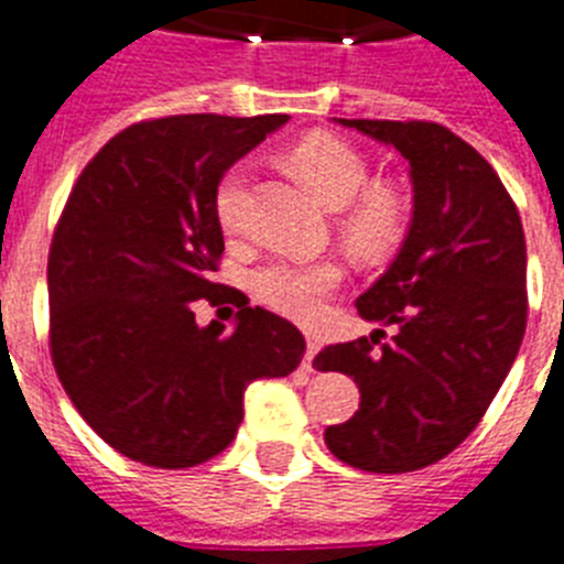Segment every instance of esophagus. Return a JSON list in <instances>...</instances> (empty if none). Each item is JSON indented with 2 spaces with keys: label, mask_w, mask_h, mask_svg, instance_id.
<instances>
[{
  "label": "esophagus",
  "mask_w": 564,
  "mask_h": 564,
  "mask_svg": "<svg viewBox=\"0 0 564 564\" xmlns=\"http://www.w3.org/2000/svg\"><path fill=\"white\" fill-rule=\"evenodd\" d=\"M316 352H318V338L307 336V350H305V358H302V370L305 372L313 370V358H316Z\"/></svg>",
  "instance_id": "1"
}]
</instances>
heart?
<instances>
[{
    "instance_id": "heart-1",
    "label": "heart",
    "mask_w": 564,
    "mask_h": 564,
    "mask_svg": "<svg viewBox=\"0 0 564 564\" xmlns=\"http://www.w3.org/2000/svg\"><path fill=\"white\" fill-rule=\"evenodd\" d=\"M293 172L325 200L341 208L338 231L352 251L376 257L401 237L406 200L392 183L370 181V161L352 143L330 132H313L288 154ZM248 172L231 166L214 188V212L226 231H239L246 223ZM341 282V265L333 259L293 262L276 259L253 273V291L273 311L299 322H313Z\"/></svg>"
}]
</instances>
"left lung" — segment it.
I'll list each match as a JSON object with an SVG mask.
<instances>
[{
  "mask_svg": "<svg viewBox=\"0 0 564 564\" xmlns=\"http://www.w3.org/2000/svg\"><path fill=\"white\" fill-rule=\"evenodd\" d=\"M410 161L412 223L392 265L356 299L392 326L313 358L358 383L361 403L327 426V449L361 471L401 475L455 452L506 381L525 336V234L488 161L430 121L336 118ZM379 347L376 348L375 344Z\"/></svg>",
  "mask_w": 564,
  "mask_h": 564,
  "instance_id": "8db88e82",
  "label": "left lung"
}]
</instances>
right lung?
<instances>
[{"label": "right lung", "instance_id": "1", "mask_svg": "<svg viewBox=\"0 0 564 564\" xmlns=\"http://www.w3.org/2000/svg\"><path fill=\"white\" fill-rule=\"evenodd\" d=\"M288 115H172L132 123L87 163L47 259L50 356L84 421L129 460L188 468L220 455L257 378L291 376L305 338L212 282L226 242L223 174ZM231 301L235 330L193 322Z\"/></svg>", "mask_w": 564, "mask_h": 564}]
</instances>
